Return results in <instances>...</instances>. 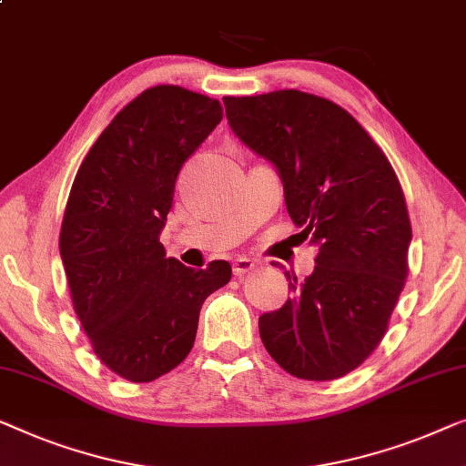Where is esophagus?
I'll return each instance as SVG.
<instances>
[{
	"label": "esophagus",
	"instance_id": "1",
	"mask_svg": "<svg viewBox=\"0 0 466 466\" xmlns=\"http://www.w3.org/2000/svg\"><path fill=\"white\" fill-rule=\"evenodd\" d=\"M254 268H256V262L252 258H246V256H239V258L233 262V273L238 275V278H241V275H246L249 271H254Z\"/></svg>",
	"mask_w": 466,
	"mask_h": 466
}]
</instances>
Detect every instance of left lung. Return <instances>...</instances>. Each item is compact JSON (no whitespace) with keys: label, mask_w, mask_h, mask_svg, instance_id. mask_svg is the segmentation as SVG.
I'll list each match as a JSON object with an SVG mask.
<instances>
[{"label":"left lung","mask_w":466,"mask_h":466,"mask_svg":"<svg viewBox=\"0 0 466 466\" xmlns=\"http://www.w3.org/2000/svg\"><path fill=\"white\" fill-rule=\"evenodd\" d=\"M239 140L278 167L300 238L319 248L305 281L258 319L288 374L334 380L380 345L408 278L412 241L400 178L372 137L332 100L300 90L225 96Z\"/></svg>","instance_id":"left-lung-1"}]
</instances>
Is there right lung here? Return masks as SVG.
I'll return each mask as SVG.
<instances>
[{
  "instance_id": "1",
  "label": "right lung",
  "mask_w": 466,
  "mask_h": 466,
  "mask_svg": "<svg viewBox=\"0 0 466 466\" xmlns=\"http://www.w3.org/2000/svg\"><path fill=\"white\" fill-rule=\"evenodd\" d=\"M222 119L217 98L153 86L121 109L79 166L60 227L73 309L94 353L130 382L185 361L204 300L231 279L166 258L159 233L185 161Z\"/></svg>"
}]
</instances>
